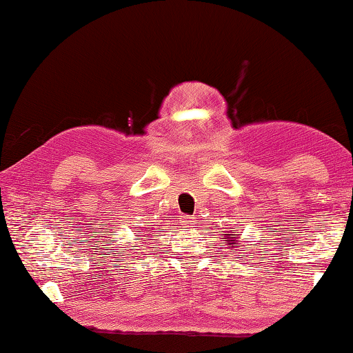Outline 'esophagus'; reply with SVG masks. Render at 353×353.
Instances as JSON below:
<instances>
[{
    "instance_id": "esophagus-1",
    "label": "esophagus",
    "mask_w": 353,
    "mask_h": 353,
    "mask_svg": "<svg viewBox=\"0 0 353 353\" xmlns=\"http://www.w3.org/2000/svg\"><path fill=\"white\" fill-rule=\"evenodd\" d=\"M181 222H183V225H186V227H194L195 219L194 218H189V216H184Z\"/></svg>"
}]
</instances>
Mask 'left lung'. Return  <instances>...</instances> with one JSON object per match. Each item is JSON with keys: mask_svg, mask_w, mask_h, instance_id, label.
<instances>
[{"mask_svg": "<svg viewBox=\"0 0 353 353\" xmlns=\"http://www.w3.org/2000/svg\"><path fill=\"white\" fill-rule=\"evenodd\" d=\"M222 240H224L225 245L229 246L230 251H235V245H238V236H235V233H233V232H225L224 233V238H222Z\"/></svg>", "mask_w": 353, "mask_h": 353, "instance_id": "left-lung-1", "label": "left lung"}]
</instances>
